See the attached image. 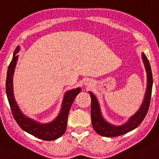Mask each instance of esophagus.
<instances>
[{
  "label": "esophagus",
  "mask_w": 159,
  "mask_h": 159,
  "mask_svg": "<svg viewBox=\"0 0 159 159\" xmlns=\"http://www.w3.org/2000/svg\"><path fill=\"white\" fill-rule=\"evenodd\" d=\"M87 85H88V84H87Z\"/></svg>",
  "instance_id": "obj_1"
}]
</instances>
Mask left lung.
Masks as SVG:
<instances>
[{
    "instance_id": "obj_1",
    "label": "left lung",
    "mask_w": 159,
    "mask_h": 159,
    "mask_svg": "<svg viewBox=\"0 0 159 159\" xmlns=\"http://www.w3.org/2000/svg\"><path fill=\"white\" fill-rule=\"evenodd\" d=\"M141 58H142V61H143L144 66H145V72H146V79H147L145 97H144L143 102L141 103L140 108L124 125H114L109 123L108 121H107L102 116L101 109H100L99 102H98L97 97L92 92H89V94H90V98H91L92 125H93V128H94L96 133L99 134L100 136L113 137L124 135L125 133H129V132L132 131L137 127H138L147 114L149 107H150V98H151L153 77H152L150 62H149L147 57L144 52L141 53Z\"/></svg>"
}]
</instances>
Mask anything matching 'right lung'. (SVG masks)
<instances>
[{
  "label": "right lung",
  "mask_w": 159,
  "mask_h": 159,
  "mask_svg": "<svg viewBox=\"0 0 159 159\" xmlns=\"http://www.w3.org/2000/svg\"><path fill=\"white\" fill-rule=\"evenodd\" d=\"M19 50L20 46H18L14 51L13 59L8 68L6 83H5L6 95L9 100V106L11 108L14 118L15 119L16 122L18 123V125L22 130L34 136L37 138L43 141H53L57 139L63 135L66 130L69 110L76 96L81 92V88L77 87L65 92L61 104V111L57 118L54 119L52 121L46 124H42L26 116L19 108L14 95L13 77H14V70L18 58L17 53L19 52Z\"/></svg>",
  "instance_id": "add662e5"
}]
</instances>
